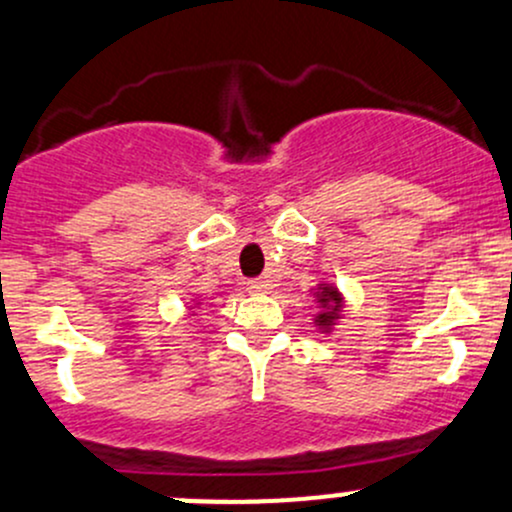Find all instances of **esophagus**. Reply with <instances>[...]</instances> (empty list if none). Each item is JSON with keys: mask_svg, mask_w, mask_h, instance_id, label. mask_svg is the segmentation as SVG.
Listing matches in <instances>:
<instances>
[{"mask_svg": "<svg viewBox=\"0 0 512 512\" xmlns=\"http://www.w3.org/2000/svg\"><path fill=\"white\" fill-rule=\"evenodd\" d=\"M267 282L265 279H250V282H247V291H250V294H262V291H267Z\"/></svg>", "mask_w": 512, "mask_h": 512, "instance_id": "34e87169", "label": "esophagus"}]
</instances>
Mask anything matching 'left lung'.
<instances>
[{
  "label": "left lung",
  "instance_id": "left-lung-1",
  "mask_svg": "<svg viewBox=\"0 0 512 512\" xmlns=\"http://www.w3.org/2000/svg\"><path fill=\"white\" fill-rule=\"evenodd\" d=\"M320 303H333V311H325V313H320V316H318V323L320 325H330L335 320V313H338V308H340L338 291L330 289V286H323V294H320Z\"/></svg>",
  "mask_w": 512,
  "mask_h": 512
}]
</instances>
